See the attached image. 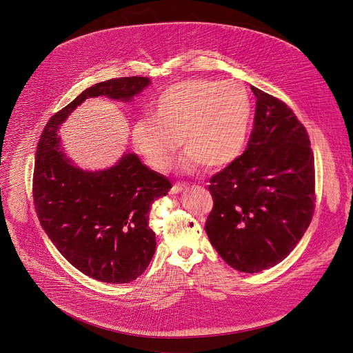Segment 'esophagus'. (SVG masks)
<instances>
[{"label":"esophagus","instance_id":"1","mask_svg":"<svg viewBox=\"0 0 353 353\" xmlns=\"http://www.w3.org/2000/svg\"><path fill=\"white\" fill-rule=\"evenodd\" d=\"M185 188H186V185H174L172 186V189L170 190V194H178V193H181L182 190H185Z\"/></svg>","mask_w":353,"mask_h":353}]
</instances>
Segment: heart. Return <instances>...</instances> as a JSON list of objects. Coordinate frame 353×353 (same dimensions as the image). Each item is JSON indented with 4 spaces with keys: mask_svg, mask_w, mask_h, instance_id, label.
I'll use <instances>...</instances> for the list:
<instances>
[{
    "mask_svg": "<svg viewBox=\"0 0 353 353\" xmlns=\"http://www.w3.org/2000/svg\"><path fill=\"white\" fill-rule=\"evenodd\" d=\"M252 99L241 83L194 79L167 88L156 101L154 117L133 123L132 141L154 170L168 167L183 144L185 171L206 163L224 167L243 151L252 122Z\"/></svg>",
    "mask_w": 353,
    "mask_h": 353,
    "instance_id": "b5f03b06",
    "label": "heart"
}]
</instances>
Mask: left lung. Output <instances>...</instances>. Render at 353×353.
<instances>
[{
  "mask_svg": "<svg viewBox=\"0 0 353 353\" xmlns=\"http://www.w3.org/2000/svg\"><path fill=\"white\" fill-rule=\"evenodd\" d=\"M248 148L210 178L205 231L234 269L273 268L302 239L315 208L314 154L305 128L284 101L255 88Z\"/></svg>",
  "mask_w": 353,
  "mask_h": 353,
  "instance_id": "obj_1",
  "label": "left lung"
}]
</instances>
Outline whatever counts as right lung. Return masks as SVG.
I'll use <instances>...</instances> for the list:
<instances>
[{
    "label": "right lung",
    "mask_w": 353,
    "mask_h": 353,
    "mask_svg": "<svg viewBox=\"0 0 353 353\" xmlns=\"http://www.w3.org/2000/svg\"><path fill=\"white\" fill-rule=\"evenodd\" d=\"M150 84L133 76L87 88L51 117L38 143L32 193L39 221L58 252L103 283H130L145 272L156 250L150 210L171 182L136 153H123L110 168L84 171L61 150L58 129L88 98L130 101Z\"/></svg>",
    "instance_id": "1"
}]
</instances>
